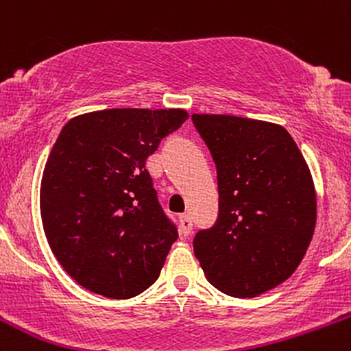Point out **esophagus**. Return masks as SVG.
Listing matches in <instances>:
<instances>
[{
	"label": "esophagus",
	"instance_id": "1",
	"mask_svg": "<svg viewBox=\"0 0 351 351\" xmlns=\"http://www.w3.org/2000/svg\"><path fill=\"white\" fill-rule=\"evenodd\" d=\"M191 229H193V221L191 216L189 215H181L180 216V231L183 236L191 234Z\"/></svg>",
	"mask_w": 351,
	"mask_h": 351
}]
</instances>
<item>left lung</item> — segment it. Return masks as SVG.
<instances>
[{
  "label": "left lung",
  "mask_w": 351,
  "mask_h": 351,
  "mask_svg": "<svg viewBox=\"0 0 351 351\" xmlns=\"http://www.w3.org/2000/svg\"><path fill=\"white\" fill-rule=\"evenodd\" d=\"M217 171L215 226L193 239L206 279L232 297H257L295 272L317 223L305 158L284 127L234 115L193 114Z\"/></svg>",
  "instance_id": "left-lung-1"
}]
</instances>
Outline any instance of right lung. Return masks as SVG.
I'll use <instances>...</instances> for the list:
<instances>
[{
    "label": "right lung",
    "mask_w": 351,
    "mask_h": 351,
    "mask_svg": "<svg viewBox=\"0 0 351 351\" xmlns=\"http://www.w3.org/2000/svg\"><path fill=\"white\" fill-rule=\"evenodd\" d=\"M186 119L181 108H108L60 130L43 173V226L56 259L87 291L130 299L158 279L178 229L145 162Z\"/></svg>",
    "instance_id": "obj_1"
}]
</instances>
